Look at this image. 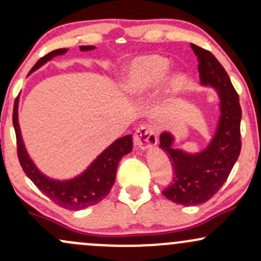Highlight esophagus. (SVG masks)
Returning a JSON list of instances; mask_svg holds the SVG:
<instances>
[{"instance_id": "esophagus-1", "label": "esophagus", "mask_w": 261, "mask_h": 261, "mask_svg": "<svg viewBox=\"0 0 261 261\" xmlns=\"http://www.w3.org/2000/svg\"><path fill=\"white\" fill-rule=\"evenodd\" d=\"M134 145L137 149H148L157 145V136L153 127L143 125L134 135Z\"/></svg>"}]
</instances>
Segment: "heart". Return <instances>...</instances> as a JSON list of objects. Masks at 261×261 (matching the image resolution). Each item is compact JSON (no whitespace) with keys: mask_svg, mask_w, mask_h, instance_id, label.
<instances>
[{"mask_svg":"<svg viewBox=\"0 0 261 261\" xmlns=\"http://www.w3.org/2000/svg\"><path fill=\"white\" fill-rule=\"evenodd\" d=\"M169 60L160 55H145L134 59L121 77L120 88L131 99H143L160 88L169 70ZM184 74L170 73L163 81L167 94H178L184 86Z\"/></svg>","mask_w":261,"mask_h":261,"instance_id":"b5f03b06","label":"heart"}]
</instances>
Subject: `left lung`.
I'll return each mask as SVG.
<instances>
[{"mask_svg":"<svg viewBox=\"0 0 261 261\" xmlns=\"http://www.w3.org/2000/svg\"><path fill=\"white\" fill-rule=\"evenodd\" d=\"M191 47L199 61L201 86L217 93L220 116L214 136L199 152L174 147L176 139L170 131L164 130L160 135V148L168 154L174 168L173 181L162 194L170 201L184 206L206 202L220 190L242 147V109L228 74L211 53L194 44Z\"/></svg>","mask_w":261,"mask_h":261,"instance_id":"8db88e82","label":"left lung"}]
</instances>
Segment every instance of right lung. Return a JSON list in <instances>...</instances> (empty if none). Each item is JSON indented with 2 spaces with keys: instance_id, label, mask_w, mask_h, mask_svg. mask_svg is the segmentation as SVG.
<instances>
[{
  "instance_id": "obj_1",
  "label": "right lung",
  "mask_w": 261,
  "mask_h": 261,
  "mask_svg": "<svg viewBox=\"0 0 261 261\" xmlns=\"http://www.w3.org/2000/svg\"><path fill=\"white\" fill-rule=\"evenodd\" d=\"M94 49L95 46L93 45L80 46L81 51H91ZM67 51L68 49H58L49 53L33 66L29 74L35 72L54 58L64 55ZM18 106L19 98L14 101L13 108V126L17 136L18 158L27 176L34 182L35 187L45 196L67 210L79 211L100 202L114 185L119 162L125 154L133 151V135H126L114 141L80 174L70 179H55L44 174L27 151L18 119Z\"/></svg>"
}]
</instances>
